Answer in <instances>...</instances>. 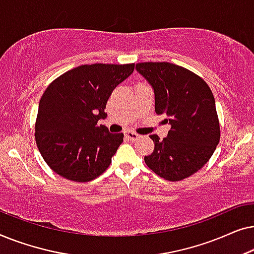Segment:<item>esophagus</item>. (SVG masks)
<instances>
[{
    "instance_id": "obj_1",
    "label": "esophagus",
    "mask_w": 254,
    "mask_h": 254,
    "mask_svg": "<svg viewBox=\"0 0 254 254\" xmlns=\"http://www.w3.org/2000/svg\"><path fill=\"white\" fill-rule=\"evenodd\" d=\"M125 136H126L128 140L134 141V140H136V138H138V136H140V135H138L137 133H135V131L127 130V131H125Z\"/></svg>"
}]
</instances>
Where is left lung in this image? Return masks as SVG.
Returning a JSON list of instances; mask_svg holds the SVG:
<instances>
[{"label": "left lung", "instance_id": "obj_1", "mask_svg": "<svg viewBox=\"0 0 254 254\" xmlns=\"http://www.w3.org/2000/svg\"><path fill=\"white\" fill-rule=\"evenodd\" d=\"M136 70L155 92V111L171 125L168 137L150 135L155 149L144 162L156 175L179 182L199 171L221 137L213 92L203 78L170 62H141Z\"/></svg>", "mask_w": 254, "mask_h": 254}]
</instances>
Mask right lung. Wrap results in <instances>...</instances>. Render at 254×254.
<instances>
[{"instance_id": "add662e5", "label": "right lung", "mask_w": 254, "mask_h": 254, "mask_svg": "<svg viewBox=\"0 0 254 254\" xmlns=\"http://www.w3.org/2000/svg\"><path fill=\"white\" fill-rule=\"evenodd\" d=\"M135 64H82L55 78L38 109L34 136L44 161L59 176L91 182L109 168L124 134L98 126L113 90Z\"/></svg>"}]
</instances>
